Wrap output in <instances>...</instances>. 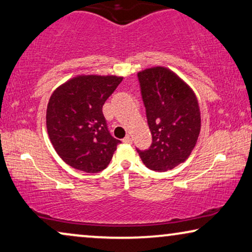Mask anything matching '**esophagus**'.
I'll return each instance as SVG.
<instances>
[{
    "mask_svg": "<svg viewBox=\"0 0 252 252\" xmlns=\"http://www.w3.org/2000/svg\"><path fill=\"white\" fill-rule=\"evenodd\" d=\"M131 141H132V139H131L130 136H126L125 139H123V143H126V144H131Z\"/></svg>",
    "mask_w": 252,
    "mask_h": 252,
    "instance_id": "obj_1",
    "label": "esophagus"
}]
</instances>
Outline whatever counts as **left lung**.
<instances>
[{
    "label": "left lung",
    "instance_id": "obj_1",
    "mask_svg": "<svg viewBox=\"0 0 252 252\" xmlns=\"http://www.w3.org/2000/svg\"><path fill=\"white\" fill-rule=\"evenodd\" d=\"M138 80L153 141L148 150L137 152L148 169L168 171L185 162L195 147L201 130L197 98L165 67L141 70Z\"/></svg>",
    "mask_w": 252,
    "mask_h": 252
}]
</instances>
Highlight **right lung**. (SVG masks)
<instances>
[{
	"instance_id": "obj_1",
	"label": "right lung",
	"mask_w": 252,
	"mask_h": 252,
	"mask_svg": "<svg viewBox=\"0 0 252 252\" xmlns=\"http://www.w3.org/2000/svg\"><path fill=\"white\" fill-rule=\"evenodd\" d=\"M123 77L77 75L52 92L47 129L52 146L74 169L95 173L107 168L121 141L109 133L102 106Z\"/></svg>"
}]
</instances>
